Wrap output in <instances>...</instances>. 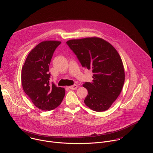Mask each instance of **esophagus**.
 Masks as SVG:
<instances>
[{
    "label": "esophagus",
    "instance_id": "34e87169",
    "mask_svg": "<svg viewBox=\"0 0 153 153\" xmlns=\"http://www.w3.org/2000/svg\"><path fill=\"white\" fill-rule=\"evenodd\" d=\"M69 88L71 89V90H76L77 88V85H71L70 86H69Z\"/></svg>",
    "mask_w": 153,
    "mask_h": 153
}]
</instances>
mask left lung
<instances>
[{
  "label": "left lung",
  "mask_w": 153,
  "mask_h": 153,
  "mask_svg": "<svg viewBox=\"0 0 153 153\" xmlns=\"http://www.w3.org/2000/svg\"><path fill=\"white\" fill-rule=\"evenodd\" d=\"M67 44L83 68L92 70V82H85L88 90L85 105L93 111L107 110L119 96L125 81L122 59L110 43L98 37L70 40Z\"/></svg>",
  "instance_id": "1"
}]
</instances>
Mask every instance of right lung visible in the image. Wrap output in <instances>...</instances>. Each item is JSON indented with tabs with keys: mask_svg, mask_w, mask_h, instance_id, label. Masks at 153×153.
Wrapping results in <instances>:
<instances>
[{
	"mask_svg": "<svg viewBox=\"0 0 153 153\" xmlns=\"http://www.w3.org/2000/svg\"><path fill=\"white\" fill-rule=\"evenodd\" d=\"M59 41H43L28 54L22 69L23 89L34 105L43 111H50L62 102L65 91L50 82L49 66Z\"/></svg>",
	"mask_w": 153,
	"mask_h": 153,
	"instance_id": "right-lung-1",
	"label": "right lung"
}]
</instances>
